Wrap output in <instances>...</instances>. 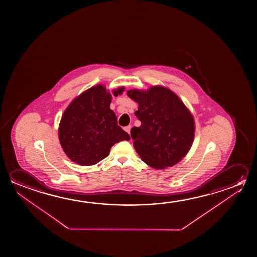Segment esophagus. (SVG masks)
I'll return each mask as SVG.
<instances>
[{
    "mask_svg": "<svg viewBox=\"0 0 257 257\" xmlns=\"http://www.w3.org/2000/svg\"><path fill=\"white\" fill-rule=\"evenodd\" d=\"M131 128H132V126L128 125V126L124 127V131H125L126 133H128V134H130Z\"/></svg>",
    "mask_w": 257,
    "mask_h": 257,
    "instance_id": "obj_1",
    "label": "esophagus"
}]
</instances>
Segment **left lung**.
<instances>
[{"mask_svg": "<svg viewBox=\"0 0 257 257\" xmlns=\"http://www.w3.org/2000/svg\"><path fill=\"white\" fill-rule=\"evenodd\" d=\"M127 96L138 103L135 115L142 125L134 127L131 136L135 151L153 169L177 164L194 142V116L177 94L164 86L130 89Z\"/></svg>", "mask_w": 257, "mask_h": 257, "instance_id": "obj_1", "label": "left lung"}]
</instances>
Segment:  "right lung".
<instances>
[{
	"mask_svg": "<svg viewBox=\"0 0 257 257\" xmlns=\"http://www.w3.org/2000/svg\"><path fill=\"white\" fill-rule=\"evenodd\" d=\"M124 87L112 90L114 97ZM112 94L101 84L93 86L76 97L64 110L58 128L61 146L70 160L80 166H92L104 160L110 149L130 136L117 124L110 109Z\"/></svg>",
	"mask_w": 257,
	"mask_h": 257,
	"instance_id": "1",
	"label": "right lung"
}]
</instances>
